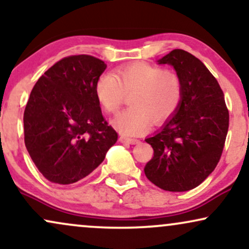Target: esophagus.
I'll use <instances>...</instances> for the list:
<instances>
[{"mask_svg": "<svg viewBox=\"0 0 249 249\" xmlns=\"http://www.w3.org/2000/svg\"><path fill=\"white\" fill-rule=\"evenodd\" d=\"M119 140L124 143H130V145H136V143L139 142V140L138 139H132V138H128L126 136H121Z\"/></svg>", "mask_w": 249, "mask_h": 249, "instance_id": "34e87169", "label": "esophagus"}]
</instances>
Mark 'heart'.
<instances>
[{
  "instance_id": "1",
  "label": "heart",
  "mask_w": 249,
  "mask_h": 249,
  "mask_svg": "<svg viewBox=\"0 0 249 249\" xmlns=\"http://www.w3.org/2000/svg\"><path fill=\"white\" fill-rule=\"evenodd\" d=\"M131 94V107L119 112L112 124L125 136H142L153 122L163 124L178 112L183 85L175 71L148 62H133L96 81V98L107 112H116Z\"/></svg>"
}]
</instances>
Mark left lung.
Instances as JSON below:
<instances>
[{"instance_id":"8db88e82","label":"left lung","mask_w":249,"mask_h":249,"mask_svg":"<svg viewBox=\"0 0 249 249\" xmlns=\"http://www.w3.org/2000/svg\"><path fill=\"white\" fill-rule=\"evenodd\" d=\"M159 64L175 68L183 85V98L162 130L146 139L154 154L143 170L161 189L188 191L198 187L219 162L229 131V110L218 81L191 53L173 50Z\"/></svg>"}]
</instances>
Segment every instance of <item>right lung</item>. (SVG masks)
Here are the masks:
<instances>
[{"label": "right lung", "instance_id": "add662e5", "mask_svg": "<svg viewBox=\"0 0 249 249\" xmlns=\"http://www.w3.org/2000/svg\"><path fill=\"white\" fill-rule=\"evenodd\" d=\"M104 61L70 55L39 77L24 110V142L50 182L71 184L103 162L118 134L107 125L95 95Z\"/></svg>", "mask_w": 249, "mask_h": 249}]
</instances>
